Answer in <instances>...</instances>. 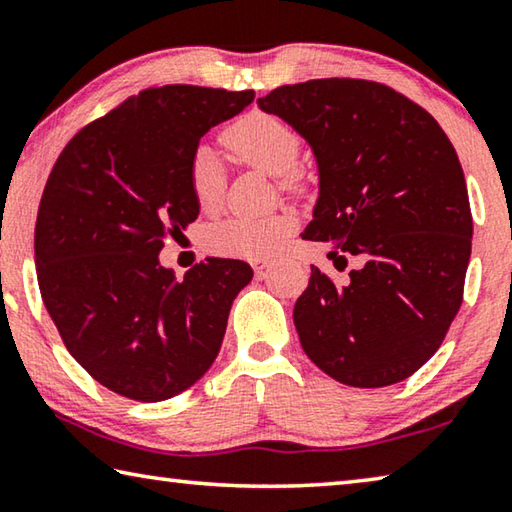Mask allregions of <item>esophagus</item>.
Here are the masks:
<instances>
[{
  "label": "esophagus",
  "instance_id": "obj_1",
  "mask_svg": "<svg viewBox=\"0 0 512 512\" xmlns=\"http://www.w3.org/2000/svg\"><path fill=\"white\" fill-rule=\"evenodd\" d=\"M271 266H273V259H255V262H253V268H255L257 277H264L266 271H268V268H271Z\"/></svg>",
  "mask_w": 512,
  "mask_h": 512
}]
</instances>
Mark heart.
<instances>
[{"instance_id":"heart-1","label":"heart","mask_w":512,"mask_h":512,"mask_svg":"<svg viewBox=\"0 0 512 512\" xmlns=\"http://www.w3.org/2000/svg\"><path fill=\"white\" fill-rule=\"evenodd\" d=\"M223 142L241 162L250 164L273 178H282L293 169L300 151V137L289 124L266 112H248L223 133ZM223 167L210 146H198L189 162V187L203 210H212L223 196ZM291 187V180L284 178ZM293 216H237L212 225L207 244L225 257H266L275 253L291 235Z\"/></svg>"}]
</instances>
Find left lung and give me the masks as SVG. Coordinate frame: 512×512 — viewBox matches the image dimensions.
Listing matches in <instances>:
<instances>
[{
    "label": "left lung",
    "mask_w": 512,
    "mask_h": 512,
    "mask_svg": "<svg viewBox=\"0 0 512 512\" xmlns=\"http://www.w3.org/2000/svg\"><path fill=\"white\" fill-rule=\"evenodd\" d=\"M307 142L318 198L302 239L363 259L336 287L311 266L293 307L300 345L354 388L411 377L440 348L463 300L472 250L465 176L427 110L386 85L320 79L257 99Z\"/></svg>",
    "instance_id": "1"
}]
</instances>
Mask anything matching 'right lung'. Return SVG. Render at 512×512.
Returning a JSON list of instances; mask_svg holds the SVG:
<instances>
[{
    "instance_id": "1",
    "label": "right lung",
    "mask_w": 512,
    "mask_h": 512,
    "mask_svg": "<svg viewBox=\"0 0 512 512\" xmlns=\"http://www.w3.org/2000/svg\"><path fill=\"white\" fill-rule=\"evenodd\" d=\"M253 99L198 85L144 90L85 126L49 173L36 221L42 302L69 354L110 391L169 400L221 350L253 268L207 257L176 280L160 250L201 212L189 187L198 144Z\"/></svg>"
}]
</instances>
